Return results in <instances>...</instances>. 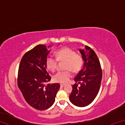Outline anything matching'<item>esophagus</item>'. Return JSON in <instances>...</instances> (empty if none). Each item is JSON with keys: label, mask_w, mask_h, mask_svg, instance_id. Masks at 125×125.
<instances>
[{"label": "esophagus", "mask_w": 125, "mask_h": 125, "mask_svg": "<svg viewBox=\"0 0 125 125\" xmlns=\"http://www.w3.org/2000/svg\"><path fill=\"white\" fill-rule=\"evenodd\" d=\"M60 86H61V87H64V86H65V84H60Z\"/></svg>", "instance_id": "1"}]
</instances>
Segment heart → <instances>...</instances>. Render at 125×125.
Returning <instances> with one entry per match:
<instances>
[{
	"mask_svg": "<svg viewBox=\"0 0 125 125\" xmlns=\"http://www.w3.org/2000/svg\"><path fill=\"white\" fill-rule=\"evenodd\" d=\"M56 60L51 56H48L46 60V66L52 72L56 70L57 61L59 62H64V72H59L53 77L55 82L60 83H67L72 77L71 72L77 73L81 70L83 65L82 57L76 54L74 51L68 47H65L58 50L55 53Z\"/></svg>",
	"mask_w": 125,
	"mask_h": 125,
	"instance_id": "heart-1",
	"label": "heart"
}]
</instances>
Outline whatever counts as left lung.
<instances>
[{
  "instance_id": "8db88e82",
  "label": "left lung",
  "mask_w": 125,
  "mask_h": 125,
  "mask_svg": "<svg viewBox=\"0 0 125 125\" xmlns=\"http://www.w3.org/2000/svg\"><path fill=\"white\" fill-rule=\"evenodd\" d=\"M79 51L84 61L83 68L74 79L77 83L72 86L69 100L77 106L85 107L92 103L98 94L102 70L98 56L92 48L85 46Z\"/></svg>"
}]
</instances>
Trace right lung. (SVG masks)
Returning a JSON list of instances; mask_svg holds the SVG:
<instances>
[{"mask_svg":"<svg viewBox=\"0 0 125 125\" xmlns=\"http://www.w3.org/2000/svg\"><path fill=\"white\" fill-rule=\"evenodd\" d=\"M39 45L23 56L19 67L18 85L29 104L39 110L50 107L60 87L58 83H45L51 79L47 72L46 60L50 51Z\"/></svg>","mask_w":125,"mask_h":125,"instance_id":"1","label":"right lung"}]
</instances>
